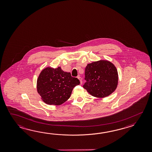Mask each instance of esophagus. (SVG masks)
Here are the masks:
<instances>
[{
	"label": "esophagus",
	"instance_id": "34e87169",
	"mask_svg": "<svg viewBox=\"0 0 152 152\" xmlns=\"http://www.w3.org/2000/svg\"><path fill=\"white\" fill-rule=\"evenodd\" d=\"M77 78L79 79V80H80V84H83V80H82V78H81V77H78Z\"/></svg>",
	"mask_w": 152,
	"mask_h": 152
}]
</instances>
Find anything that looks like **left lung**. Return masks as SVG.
Returning a JSON list of instances; mask_svg holds the SVG:
<instances>
[{
	"label": "left lung",
	"mask_w": 152,
	"mask_h": 152,
	"mask_svg": "<svg viewBox=\"0 0 152 152\" xmlns=\"http://www.w3.org/2000/svg\"><path fill=\"white\" fill-rule=\"evenodd\" d=\"M116 68L110 62L100 60L87 65L83 87L94 97L104 98L116 90L118 84Z\"/></svg>",
	"instance_id": "1"
}]
</instances>
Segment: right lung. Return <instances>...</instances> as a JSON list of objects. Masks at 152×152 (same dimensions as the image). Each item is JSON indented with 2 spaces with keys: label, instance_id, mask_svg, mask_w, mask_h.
<instances>
[{
  "label": "right lung",
  "instance_id": "right-lung-1",
  "mask_svg": "<svg viewBox=\"0 0 152 152\" xmlns=\"http://www.w3.org/2000/svg\"><path fill=\"white\" fill-rule=\"evenodd\" d=\"M80 81L72 77L69 72L57 68L47 67L42 70L37 81V92L47 104L60 105L68 100L73 88Z\"/></svg>",
  "mask_w": 152,
  "mask_h": 152
}]
</instances>
